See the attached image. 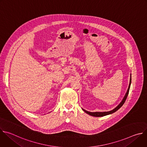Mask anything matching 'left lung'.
I'll list each match as a JSON object with an SVG mask.
<instances>
[{
	"mask_svg": "<svg viewBox=\"0 0 147 147\" xmlns=\"http://www.w3.org/2000/svg\"><path fill=\"white\" fill-rule=\"evenodd\" d=\"M131 78H130V84H129V88H128V90H127V91L126 92V94H125L124 98L123 99L122 101L120 103V104L119 105L115 108L114 109H113L112 111H111L109 112H88L84 109L82 110L84 111L85 112H86L87 114L91 115V116H95V117H102V116H106V115H109V114H112L114 112H115L116 111H117L118 109H119L123 105L124 103L125 100H126L127 98V96H128V94H129V90H130V84H131Z\"/></svg>",
	"mask_w": 147,
	"mask_h": 147,
	"instance_id": "1",
	"label": "left lung"
}]
</instances>
